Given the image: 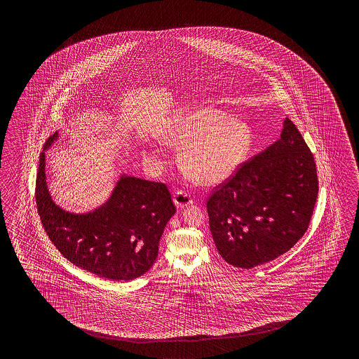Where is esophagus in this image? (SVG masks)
Here are the masks:
<instances>
[{"mask_svg":"<svg viewBox=\"0 0 359 359\" xmlns=\"http://www.w3.org/2000/svg\"><path fill=\"white\" fill-rule=\"evenodd\" d=\"M173 201L176 204L177 208H184V206L190 205L192 204V198L187 192H184L182 190H178L175 192V196H173Z\"/></svg>","mask_w":359,"mask_h":359,"instance_id":"obj_1","label":"esophagus"}]
</instances>
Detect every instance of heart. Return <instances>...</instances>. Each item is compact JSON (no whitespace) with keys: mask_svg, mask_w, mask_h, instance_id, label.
I'll list each match as a JSON object with an SVG mask.
<instances>
[{"mask_svg":"<svg viewBox=\"0 0 359 359\" xmlns=\"http://www.w3.org/2000/svg\"><path fill=\"white\" fill-rule=\"evenodd\" d=\"M169 145L183 147L181 164L200 184L226 181L244 161L252 132L241 121L214 109H195L178 116L161 136Z\"/></svg>","mask_w":359,"mask_h":359,"instance_id":"b5f03b06","label":"heart"}]
</instances>
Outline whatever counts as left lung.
<instances>
[{
	"instance_id": "1",
	"label": "left lung",
	"mask_w": 359,
	"mask_h": 359,
	"mask_svg": "<svg viewBox=\"0 0 359 359\" xmlns=\"http://www.w3.org/2000/svg\"><path fill=\"white\" fill-rule=\"evenodd\" d=\"M318 195L316 161L295 124L238 165L206 201L209 227L222 258L252 268L289 252L303 237Z\"/></svg>"
}]
</instances>
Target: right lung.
<instances>
[{"label":"right lung","instance_id":"obj_1","mask_svg":"<svg viewBox=\"0 0 359 359\" xmlns=\"http://www.w3.org/2000/svg\"><path fill=\"white\" fill-rule=\"evenodd\" d=\"M57 138H48L45 150ZM36 204L47 236L76 267L113 281L137 278L153 267L159 241L176 206L167 184L122 177L105 205L88 214H72L55 205L39 155Z\"/></svg>","mask_w":359,"mask_h":359}]
</instances>
